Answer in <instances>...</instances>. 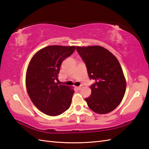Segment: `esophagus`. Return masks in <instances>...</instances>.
I'll list each match as a JSON object with an SVG mask.
<instances>
[{"label": "esophagus", "instance_id": "esophagus-1", "mask_svg": "<svg viewBox=\"0 0 149 149\" xmlns=\"http://www.w3.org/2000/svg\"><path fill=\"white\" fill-rule=\"evenodd\" d=\"M75 88H76V89L77 90H81V89H82V88H83V86H76V87H75Z\"/></svg>", "mask_w": 149, "mask_h": 149}]
</instances>
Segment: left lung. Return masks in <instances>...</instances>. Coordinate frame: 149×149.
I'll return each instance as SVG.
<instances>
[{
    "instance_id": "left-lung-1",
    "label": "left lung",
    "mask_w": 149,
    "mask_h": 149,
    "mask_svg": "<svg viewBox=\"0 0 149 149\" xmlns=\"http://www.w3.org/2000/svg\"><path fill=\"white\" fill-rule=\"evenodd\" d=\"M78 53L86 63L88 76L95 80L91 93L85 99L90 109L98 114L111 112L118 106L126 90V80L116 57L99 45L79 47Z\"/></svg>"
}]
</instances>
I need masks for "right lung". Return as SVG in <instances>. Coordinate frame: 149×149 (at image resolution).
<instances>
[{
	"instance_id": "1",
	"label": "right lung",
	"mask_w": 149,
	"mask_h": 149,
	"mask_svg": "<svg viewBox=\"0 0 149 149\" xmlns=\"http://www.w3.org/2000/svg\"><path fill=\"white\" fill-rule=\"evenodd\" d=\"M76 46L50 45L38 50L28 65L26 86L34 105L45 115L58 116L71 105L74 88L58 84L60 66Z\"/></svg>"
}]
</instances>
